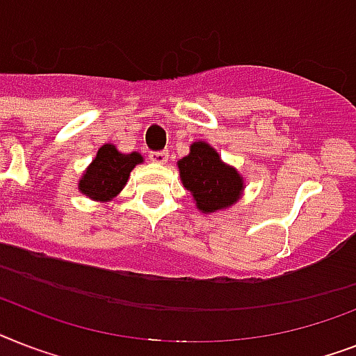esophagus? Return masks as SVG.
Masks as SVG:
<instances>
[{"instance_id": "obj_1", "label": "esophagus", "mask_w": 356, "mask_h": 356, "mask_svg": "<svg viewBox=\"0 0 356 356\" xmlns=\"http://www.w3.org/2000/svg\"><path fill=\"white\" fill-rule=\"evenodd\" d=\"M168 151H153L149 153V161L155 162V164H166L168 162Z\"/></svg>"}]
</instances>
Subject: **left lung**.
<instances>
[{
    "instance_id": "obj_1",
    "label": "left lung",
    "mask_w": 356,
    "mask_h": 356,
    "mask_svg": "<svg viewBox=\"0 0 356 356\" xmlns=\"http://www.w3.org/2000/svg\"><path fill=\"white\" fill-rule=\"evenodd\" d=\"M181 183L190 192L195 209L203 214L225 211L242 197L245 183L234 166H229L211 144H190V153L177 161Z\"/></svg>"
}]
</instances>
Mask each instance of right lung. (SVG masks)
<instances>
[{"instance_id": "add662e5", "label": "right lung", "mask_w": 356, "mask_h": 356, "mask_svg": "<svg viewBox=\"0 0 356 356\" xmlns=\"http://www.w3.org/2000/svg\"><path fill=\"white\" fill-rule=\"evenodd\" d=\"M144 156L138 151L122 153L114 144H103L81 175L77 188L92 201H113L127 184L129 175Z\"/></svg>"}]
</instances>
